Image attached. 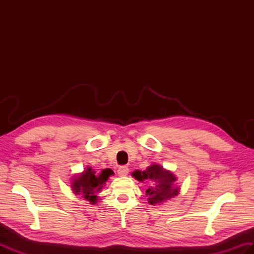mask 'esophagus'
<instances>
[{
	"label": "esophagus",
	"mask_w": 254,
	"mask_h": 254,
	"mask_svg": "<svg viewBox=\"0 0 254 254\" xmlns=\"http://www.w3.org/2000/svg\"><path fill=\"white\" fill-rule=\"evenodd\" d=\"M128 174V168L127 166H121L119 167L118 169V175L121 176V177H126Z\"/></svg>",
	"instance_id": "1"
}]
</instances>
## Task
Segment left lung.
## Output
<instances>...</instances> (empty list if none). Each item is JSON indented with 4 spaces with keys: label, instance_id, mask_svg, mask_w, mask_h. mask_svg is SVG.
I'll return each mask as SVG.
<instances>
[{
    "label": "left lung",
    "instance_id": "1",
    "mask_svg": "<svg viewBox=\"0 0 254 254\" xmlns=\"http://www.w3.org/2000/svg\"><path fill=\"white\" fill-rule=\"evenodd\" d=\"M132 176L138 181L150 180L153 182V185L149 186L146 190L147 199L150 205L163 204L179 194L180 188L175 186L177 181L176 176L158 164L150 165L144 171L135 170Z\"/></svg>",
    "mask_w": 254,
    "mask_h": 254
}]
</instances>
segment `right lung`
<instances>
[{"label":"right lung","instance_id":"obj_1","mask_svg":"<svg viewBox=\"0 0 254 254\" xmlns=\"http://www.w3.org/2000/svg\"><path fill=\"white\" fill-rule=\"evenodd\" d=\"M111 175H113V171L109 168L96 174V171L87 167L82 174L76 175L72 179V190L77 195H82L90 204H96L98 199L97 194L101 191Z\"/></svg>","mask_w":254,"mask_h":254}]
</instances>
